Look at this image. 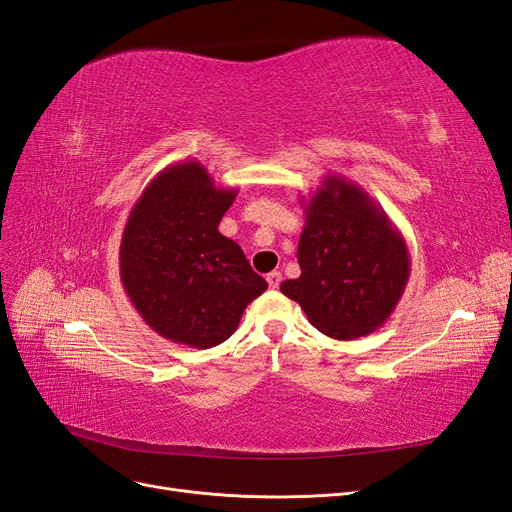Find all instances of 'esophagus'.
Returning <instances> with one entry per match:
<instances>
[{
	"label": "esophagus",
	"mask_w": 512,
	"mask_h": 512,
	"mask_svg": "<svg viewBox=\"0 0 512 512\" xmlns=\"http://www.w3.org/2000/svg\"><path fill=\"white\" fill-rule=\"evenodd\" d=\"M267 282H269V286L275 290V288H280V284H282V273L280 271H271L269 275H267Z\"/></svg>",
	"instance_id": "esophagus-1"
}]
</instances>
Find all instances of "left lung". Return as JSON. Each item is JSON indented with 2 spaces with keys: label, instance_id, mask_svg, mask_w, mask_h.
<instances>
[{
  "label": "left lung",
  "instance_id": "8db88e82",
  "mask_svg": "<svg viewBox=\"0 0 512 512\" xmlns=\"http://www.w3.org/2000/svg\"><path fill=\"white\" fill-rule=\"evenodd\" d=\"M301 205V275L282 282L280 290L324 335L356 339L374 333L391 318L408 284L404 235L376 200L346 177L324 175Z\"/></svg>",
  "mask_w": 512,
  "mask_h": 512
}]
</instances>
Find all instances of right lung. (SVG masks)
Here are the masks:
<instances>
[{
	"mask_svg": "<svg viewBox=\"0 0 512 512\" xmlns=\"http://www.w3.org/2000/svg\"><path fill=\"white\" fill-rule=\"evenodd\" d=\"M237 188H218L198 160L170 164L134 203L119 245L123 290L151 331L198 350L237 331L267 290L241 247L218 230Z\"/></svg>",
	"mask_w": 512,
	"mask_h": 512,
	"instance_id": "right-lung-1",
	"label": "right lung"
}]
</instances>
